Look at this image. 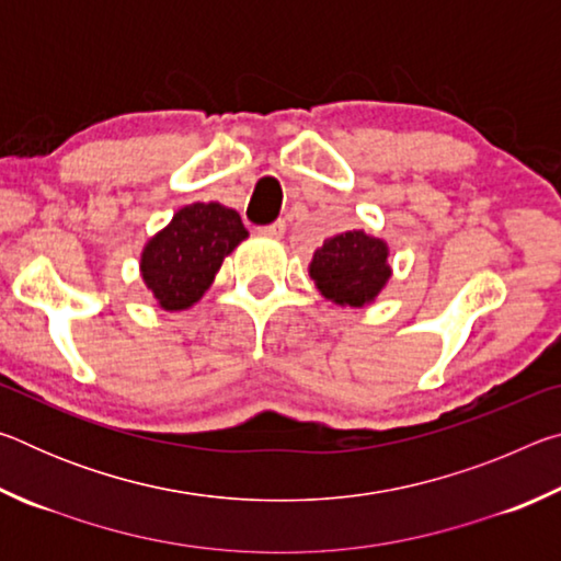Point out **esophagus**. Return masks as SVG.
I'll use <instances>...</instances> for the list:
<instances>
[{
  "label": "esophagus",
  "mask_w": 561,
  "mask_h": 561,
  "mask_svg": "<svg viewBox=\"0 0 561 561\" xmlns=\"http://www.w3.org/2000/svg\"><path fill=\"white\" fill-rule=\"evenodd\" d=\"M284 230H287V225H284V220H277V222H272V225H264V227H260V234H264V237H274V240H279V237L284 234Z\"/></svg>",
  "instance_id": "34e87169"
}]
</instances>
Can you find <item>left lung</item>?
Here are the masks:
<instances>
[{"label": "left lung", "instance_id": "1", "mask_svg": "<svg viewBox=\"0 0 561 561\" xmlns=\"http://www.w3.org/2000/svg\"><path fill=\"white\" fill-rule=\"evenodd\" d=\"M388 244L364 230H348L329 237L319 247L309 264V277L314 279L321 297L339 307L360 309L374 304L391 279Z\"/></svg>", "mask_w": 561, "mask_h": 561}]
</instances>
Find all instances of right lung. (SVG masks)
Wrapping results in <instances>:
<instances>
[{
  "label": "right lung",
  "mask_w": 561,
  "mask_h": 561,
  "mask_svg": "<svg viewBox=\"0 0 561 561\" xmlns=\"http://www.w3.org/2000/svg\"><path fill=\"white\" fill-rule=\"evenodd\" d=\"M250 232L232 207L193 203L180 207L140 252V277L160 309L183 311L210 289L227 254Z\"/></svg>",
  "instance_id": "add662e5"
}]
</instances>
